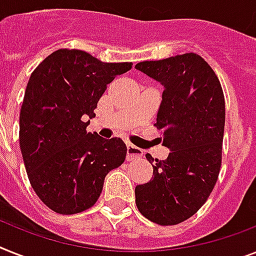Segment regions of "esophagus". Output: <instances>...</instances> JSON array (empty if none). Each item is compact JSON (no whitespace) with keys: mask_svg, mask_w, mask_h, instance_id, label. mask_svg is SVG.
I'll return each mask as SVG.
<instances>
[{"mask_svg":"<svg viewBox=\"0 0 256 256\" xmlns=\"http://www.w3.org/2000/svg\"><path fill=\"white\" fill-rule=\"evenodd\" d=\"M144 152L141 150L140 148L134 146L132 144H128L126 145V160H134V158H140L142 157Z\"/></svg>","mask_w":256,"mask_h":256,"instance_id":"obj_1","label":"esophagus"}]
</instances>
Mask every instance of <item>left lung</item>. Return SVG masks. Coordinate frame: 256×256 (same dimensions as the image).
<instances>
[{
    "instance_id": "8db88e82",
    "label": "left lung",
    "mask_w": 256,
    "mask_h": 256,
    "mask_svg": "<svg viewBox=\"0 0 256 256\" xmlns=\"http://www.w3.org/2000/svg\"><path fill=\"white\" fill-rule=\"evenodd\" d=\"M136 69L164 85L154 126L170 149L164 161L146 154L154 176L136 187V206L158 225H176L202 208L218 178L225 126L222 88L208 62L192 52L142 61Z\"/></svg>"
}]
</instances>
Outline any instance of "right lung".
Returning <instances> with one entry per match:
<instances>
[{
  "instance_id": "1",
  "label": "right lung",
  "mask_w": 256,
  "mask_h": 256,
  "mask_svg": "<svg viewBox=\"0 0 256 256\" xmlns=\"http://www.w3.org/2000/svg\"><path fill=\"white\" fill-rule=\"evenodd\" d=\"M132 62H103L80 50H54L32 72L19 116V146L34 191L54 212L92 208L126 146L86 130L98 100Z\"/></svg>"
}]
</instances>
